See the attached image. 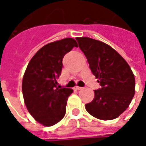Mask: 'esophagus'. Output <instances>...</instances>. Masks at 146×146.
Wrapping results in <instances>:
<instances>
[{"label":"esophagus","mask_w":146,"mask_h":146,"mask_svg":"<svg viewBox=\"0 0 146 146\" xmlns=\"http://www.w3.org/2000/svg\"><path fill=\"white\" fill-rule=\"evenodd\" d=\"M74 89H76V90H82L83 88L82 87H78V86H76V87L74 88Z\"/></svg>","instance_id":"obj_1"}]
</instances>
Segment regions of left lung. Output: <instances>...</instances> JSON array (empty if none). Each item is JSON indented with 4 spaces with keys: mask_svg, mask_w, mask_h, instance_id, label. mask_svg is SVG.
<instances>
[{
    "mask_svg": "<svg viewBox=\"0 0 146 146\" xmlns=\"http://www.w3.org/2000/svg\"><path fill=\"white\" fill-rule=\"evenodd\" d=\"M76 40L102 87L95 90V98L85 105L86 110L97 119H116L127 109L135 95V79L131 67L106 43L89 37H77Z\"/></svg>",
    "mask_w": 146,
    "mask_h": 146,
    "instance_id": "8db88e82",
    "label": "left lung"
}]
</instances>
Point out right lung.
Masks as SVG:
<instances>
[{
	"instance_id": "add662e5",
	"label": "right lung",
	"mask_w": 146,
	"mask_h": 146,
	"mask_svg": "<svg viewBox=\"0 0 146 146\" xmlns=\"http://www.w3.org/2000/svg\"><path fill=\"white\" fill-rule=\"evenodd\" d=\"M77 43L73 38L51 42L33 55L24 73L22 90L29 113L45 127L54 125L66 111L68 98L73 90L58 86L62 59Z\"/></svg>"
}]
</instances>
